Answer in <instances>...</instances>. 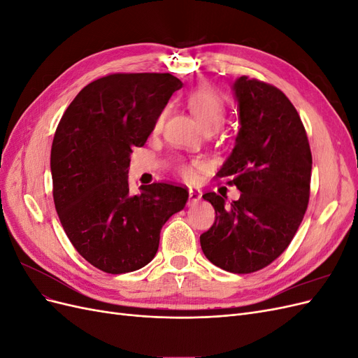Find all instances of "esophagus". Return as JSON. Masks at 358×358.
Masks as SVG:
<instances>
[{
	"label": "esophagus",
	"mask_w": 358,
	"mask_h": 358,
	"mask_svg": "<svg viewBox=\"0 0 358 358\" xmlns=\"http://www.w3.org/2000/svg\"><path fill=\"white\" fill-rule=\"evenodd\" d=\"M188 194H189V200H188L189 204H196L197 201L201 200V191L197 188H189Z\"/></svg>",
	"instance_id": "obj_1"
}]
</instances>
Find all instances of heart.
I'll list each match as a JSON object with an SVG mask.
<instances>
[{"label": "heart", "mask_w": 358, "mask_h": 358, "mask_svg": "<svg viewBox=\"0 0 358 358\" xmlns=\"http://www.w3.org/2000/svg\"><path fill=\"white\" fill-rule=\"evenodd\" d=\"M188 106L194 116L197 117V121L204 129H218L225 117V109H224V103L221 100V96L216 94L215 91L209 88H200L192 91L188 96ZM167 112L162 110L158 117L155 119V129H159L164 124ZM200 161H194L191 164L188 162H179V171L183 178H189L192 175V169L194 166H199Z\"/></svg>", "instance_id": "b5f03b06"}]
</instances>
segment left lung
I'll return each mask as SVG.
<instances>
[{
	"mask_svg": "<svg viewBox=\"0 0 358 358\" xmlns=\"http://www.w3.org/2000/svg\"><path fill=\"white\" fill-rule=\"evenodd\" d=\"M241 129L216 179L242 194L230 204L216 192L203 199L215 222L200 236L210 263L231 273H252L282 254L308 209L312 154L296 107L276 86L242 76L233 85Z\"/></svg>",
	"mask_w": 358,
	"mask_h": 358,
	"instance_id": "8db88e82",
	"label": "left lung"
}]
</instances>
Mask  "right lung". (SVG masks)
Here are the masks:
<instances>
[{
  "instance_id": "obj_1",
  "label": "right lung",
  "mask_w": 358,
  "mask_h": 358,
  "mask_svg": "<svg viewBox=\"0 0 358 358\" xmlns=\"http://www.w3.org/2000/svg\"><path fill=\"white\" fill-rule=\"evenodd\" d=\"M182 82L170 73H115L86 85L57 127L50 150L53 201L62 229L86 262L106 273L152 262L162 225L188 191L173 183L129 194V154L146 143Z\"/></svg>"
}]
</instances>
